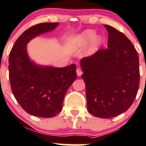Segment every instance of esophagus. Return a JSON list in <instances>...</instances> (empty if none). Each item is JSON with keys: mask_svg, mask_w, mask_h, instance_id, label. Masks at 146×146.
Returning a JSON list of instances; mask_svg holds the SVG:
<instances>
[{"mask_svg": "<svg viewBox=\"0 0 146 146\" xmlns=\"http://www.w3.org/2000/svg\"><path fill=\"white\" fill-rule=\"evenodd\" d=\"M82 74V70H81L80 68H77L76 69V74H77V76H81Z\"/></svg>", "mask_w": 146, "mask_h": 146, "instance_id": "34e87169", "label": "esophagus"}]
</instances>
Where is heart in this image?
Wrapping results in <instances>:
<instances>
[{
	"label": "heart",
	"instance_id": "obj_1",
	"mask_svg": "<svg viewBox=\"0 0 146 146\" xmlns=\"http://www.w3.org/2000/svg\"><path fill=\"white\" fill-rule=\"evenodd\" d=\"M96 32L92 30H85L84 32L78 35L73 40L70 44V47L74 51H79L86 47L90 42H92L91 50L95 52L99 49L103 42V40L101 37H96Z\"/></svg>",
	"mask_w": 146,
	"mask_h": 146
}]
</instances>
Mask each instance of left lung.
Returning <instances> with one entry per match:
<instances>
[{
  "label": "left lung",
  "instance_id": "8db88e82",
  "mask_svg": "<svg viewBox=\"0 0 146 146\" xmlns=\"http://www.w3.org/2000/svg\"><path fill=\"white\" fill-rule=\"evenodd\" d=\"M108 48L81 60L86 85L87 109L96 117L109 119L128 110L139 87V57L129 40L104 25Z\"/></svg>",
  "mask_w": 146,
  "mask_h": 146
}]
</instances>
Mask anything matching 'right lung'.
Segmentation results:
<instances>
[{
	"label": "right lung",
	"instance_id": "right-lung-1",
	"mask_svg": "<svg viewBox=\"0 0 146 146\" xmlns=\"http://www.w3.org/2000/svg\"><path fill=\"white\" fill-rule=\"evenodd\" d=\"M58 25L44 23L30 27L17 39L9 54L11 90L21 107L35 116L50 118L60 113L64 95L77 76L75 64L62 68L40 66L27 55V43Z\"/></svg>",
	"mask_w": 146,
	"mask_h": 146
}]
</instances>
